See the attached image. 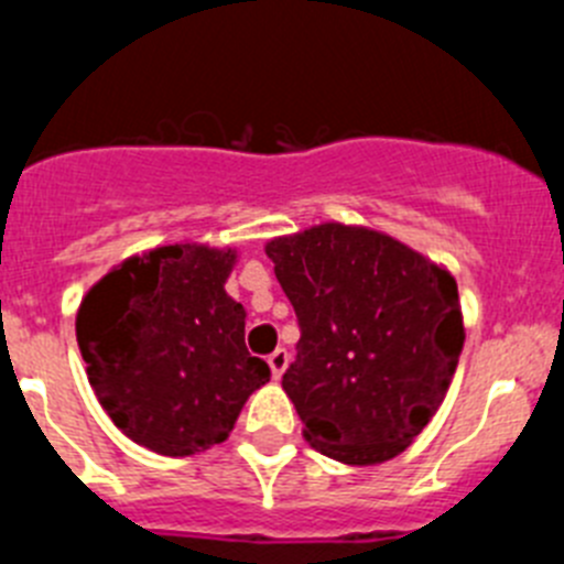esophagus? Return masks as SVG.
Segmentation results:
<instances>
[{"label": "esophagus", "mask_w": 564, "mask_h": 564, "mask_svg": "<svg viewBox=\"0 0 564 564\" xmlns=\"http://www.w3.org/2000/svg\"><path fill=\"white\" fill-rule=\"evenodd\" d=\"M288 364H291V352L285 347H276V350L268 356V367H271L273 378H282V372L288 370Z\"/></svg>", "instance_id": "obj_1"}]
</instances>
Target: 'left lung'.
I'll list each match as a JSON object with an SVG mask.
<instances>
[{
    "label": "left lung",
    "instance_id": "1",
    "mask_svg": "<svg viewBox=\"0 0 564 564\" xmlns=\"http://www.w3.org/2000/svg\"><path fill=\"white\" fill-rule=\"evenodd\" d=\"M265 253L302 333L282 390L313 449L347 466L401 455L457 370L466 333L455 276L341 223L271 239Z\"/></svg>",
    "mask_w": 564,
    "mask_h": 564
}]
</instances>
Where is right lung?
<instances>
[{
    "instance_id": "obj_1",
    "label": "right lung",
    "mask_w": 564,
    "mask_h": 564,
    "mask_svg": "<svg viewBox=\"0 0 564 564\" xmlns=\"http://www.w3.org/2000/svg\"><path fill=\"white\" fill-rule=\"evenodd\" d=\"M231 248L163 246L89 288L76 316L87 378L134 443L186 457L223 443L271 381L246 347V307L226 293Z\"/></svg>"
}]
</instances>
